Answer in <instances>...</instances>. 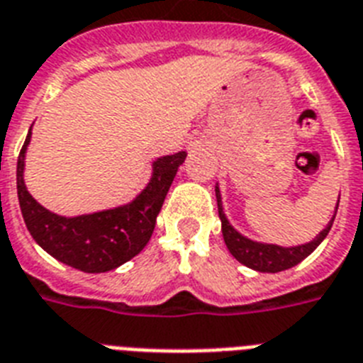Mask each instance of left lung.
<instances>
[{
	"instance_id": "left-lung-1",
	"label": "left lung",
	"mask_w": 363,
	"mask_h": 363,
	"mask_svg": "<svg viewBox=\"0 0 363 363\" xmlns=\"http://www.w3.org/2000/svg\"><path fill=\"white\" fill-rule=\"evenodd\" d=\"M216 196L217 210H219V219H221L223 238H225V243H227L230 255L238 260V262H242L243 266H247V268L255 269V272H262V274H277V272L292 268V266L300 264L303 259H307V257L324 242V238L328 236V232L330 228H332L333 219H335V213H337L339 208L337 199V204H335L332 219H330L328 225H326L323 230L318 232L317 236L313 238L311 242L285 247V245H277V243L257 242V240H251V238L243 236L242 232L236 230V228L232 227V223L228 221L227 213H225V208H223V196L221 189H219V184H216Z\"/></svg>"
}]
</instances>
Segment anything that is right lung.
<instances>
[{"instance_id":"add662e5","label":"right lung","mask_w":363,"mask_h":363,"mask_svg":"<svg viewBox=\"0 0 363 363\" xmlns=\"http://www.w3.org/2000/svg\"><path fill=\"white\" fill-rule=\"evenodd\" d=\"M30 142L31 129L16 163V191L26 227L50 257L86 274L120 268L146 247L174 176L187 157V152H178L155 159L150 182L131 202L67 217L46 210L26 187V152Z\"/></svg>"}]
</instances>
